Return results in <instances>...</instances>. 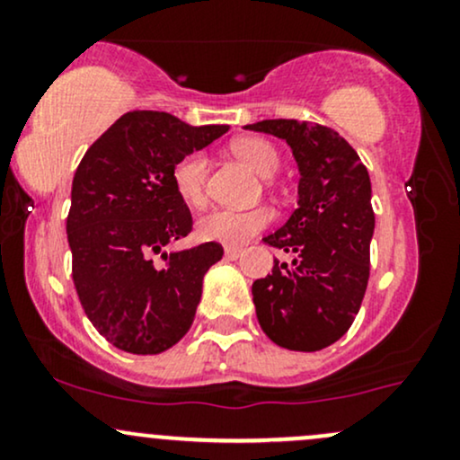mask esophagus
I'll use <instances>...</instances> for the list:
<instances>
[{
	"mask_svg": "<svg viewBox=\"0 0 460 460\" xmlns=\"http://www.w3.org/2000/svg\"><path fill=\"white\" fill-rule=\"evenodd\" d=\"M242 248L240 246H225V257L226 260H237V257L242 255Z\"/></svg>",
	"mask_w": 460,
	"mask_h": 460,
	"instance_id": "obj_1",
	"label": "esophagus"
}]
</instances>
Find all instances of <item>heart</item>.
Returning a JSON list of instances; mask_svg holds the SVG:
<instances>
[{
  "instance_id": "b5f03b06",
  "label": "heart",
  "mask_w": 460,
  "mask_h": 460,
  "mask_svg": "<svg viewBox=\"0 0 460 460\" xmlns=\"http://www.w3.org/2000/svg\"><path fill=\"white\" fill-rule=\"evenodd\" d=\"M234 153L246 162L257 175L272 177L279 171V153L270 142L261 138H242L234 142ZM208 155L203 151H190L175 162L171 171V181L177 197L190 208H203L208 200ZM272 223V212L268 208L255 209H226L218 208L203 214L197 223V234L205 242L220 244H246L251 237Z\"/></svg>"
}]
</instances>
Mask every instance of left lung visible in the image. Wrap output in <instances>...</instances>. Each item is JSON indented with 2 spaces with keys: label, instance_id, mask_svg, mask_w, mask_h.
Segmentation results:
<instances>
[{
  "label": "left lung",
  "instance_id": "8db88e82",
  "mask_svg": "<svg viewBox=\"0 0 460 460\" xmlns=\"http://www.w3.org/2000/svg\"><path fill=\"white\" fill-rule=\"evenodd\" d=\"M285 140L298 164V208L266 244L294 255L274 260L252 283L257 320L277 346L315 352L335 344L361 307L374 235L372 183L357 151L337 131L309 120L246 125Z\"/></svg>",
  "mask_w": 460,
  "mask_h": 460
}]
</instances>
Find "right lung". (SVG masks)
Wrapping results in <instances>:
<instances>
[{
	"label": "right lung",
	"instance_id": "add662e5",
	"mask_svg": "<svg viewBox=\"0 0 460 460\" xmlns=\"http://www.w3.org/2000/svg\"><path fill=\"white\" fill-rule=\"evenodd\" d=\"M177 116H120L79 162L66 218L73 283L99 335L131 355H160L192 326L203 277L223 260L218 242L166 252L192 231L171 181L175 162L225 134Z\"/></svg>",
	"mask_w": 460,
	"mask_h": 460
}]
</instances>
